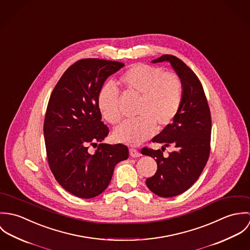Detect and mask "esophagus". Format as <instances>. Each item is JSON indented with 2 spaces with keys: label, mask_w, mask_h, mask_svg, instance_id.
Listing matches in <instances>:
<instances>
[{
  "label": "esophagus",
  "mask_w": 250,
  "mask_h": 250,
  "mask_svg": "<svg viewBox=\"0 0 250 250\" xmlns=\"http://www.w3.org/2000/svg\"><path fill=\"white\" fill-rule=\"evenodd\" d=\"M129 152H130V156L133 157V158H138V157H140L142 155L140 153V151L138 149H135V148H130Z\"/></svg>",
  "instance_id": "esophagus-1"
}]
</instances>
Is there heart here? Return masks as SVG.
<instances>
[{
    "label": "heart",
    "mask_w": 250,
    "mask_h": 250,
    "mask_svg": "<svg viewBox=\"0 0 250 250\" xmlns=\"http://www.w3.org/2000/svg\"><path fill=\"white\" fill-rule=\"evenodd\" d=\"M125 92L140 97L136 109L139 118L126 121L114 130L116 143L137 146L151 138L156 127L162 130L172 123L182 104L183 84L172 72L161 67L139 63L131 66L118 79ZM97 108L111 125L121 120L118 94L113 86L105 84L98 92Z\"/></svg>",
    "instance_id": "b5f03b06"
}]
</instances>
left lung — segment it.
<instances>
[{
  "mask_svg": "<svg viewBox=\"0 0 250 250\" xmlns=\"http://www.w3.org/2000/svg\"><path fill=\"white\" fill-rule=\"evenodd\" d=\"M167 62L183 84V99L178 114L152 142L163 143L162 150L144 147L142 154L155 158L156 173L146 179L147 188L161 197H173L189 188L203 171L210 154L212 120L203 86L193 71L180 59L163 55L153 63ZM172 146L167 158L162 151Z\"/></svg>",
  "mask_w": 250,
  "mask_h": 250,
  "instance_id": "obj_1",
  "label": "left lung"
}]
</instances>
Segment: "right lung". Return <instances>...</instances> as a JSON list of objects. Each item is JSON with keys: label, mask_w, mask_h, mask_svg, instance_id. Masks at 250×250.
<instances>
[{"label": "right lung", "mask_w": 250, "mask_h": 250, "mask_svg": "<svg viewBox=\"0 0 250 250\" xmlns=\"http://www.w3.org/2000/svg\"><path fill=\"white\" fill-rule=\"evenodd\" d=\"M124 66L98 59L78 61L62 76L47 106L44 139L48 163L56 180L80 198H92L108 186L115 166L129 157L123 144L102 142L108 128L96 100L107 78ZM100 143L96 152L88 145Z\"/></svg>", "instance_id": "obj_1"}]
</instances>
